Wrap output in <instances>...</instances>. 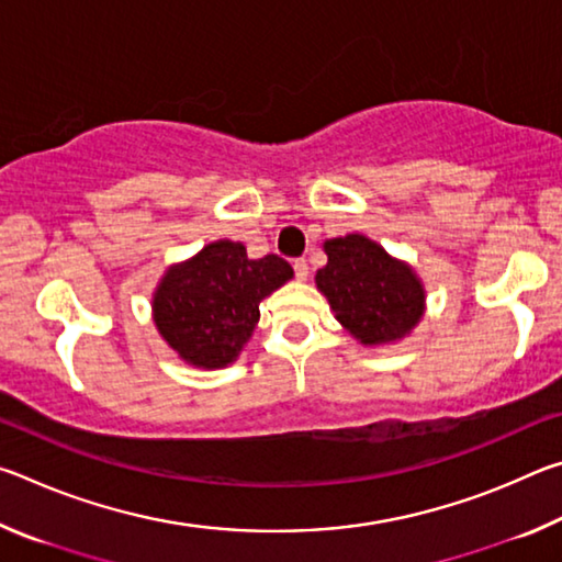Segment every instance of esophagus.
I'll list each match as a JSON object with an SVG mask.
<instances>
[{
	"instance_id": "34e87169",
	"label": "esophagus",
	"mask_w": 562,
	"mask_h": 562,
	"mask_svg": "<svg viewBox=\"0 0 562 562\" xmlns=\"http://www.w3.org/2000/svg\"><path fill=\"white\" fill-rule=\"evenodd\" d=\"M292 268H294V278H297L300 282H302V280H307V274H310L307 260H304V258H297V260L292 262Z\"/></svg>"
}]
</instances>
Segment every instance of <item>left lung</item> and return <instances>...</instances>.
I'll return each mask as SVG.
<instances>
[{"label":"left lung","mask_w":562,"mask_h":562,"mask_svg":"<svg viewBox=\"0 0 562 562\" xmlns=\"http://www.w3.org/2000/svg\"><path fill=\"white\" fill-rule=\"evenodd\" d=\"M325 252L327 265L317 270V290L361 345L402 339L422 319V282L384 247L364 235H347L327 240Z\"/></svg>","instance_id":"8db88e82"}]
</instances>
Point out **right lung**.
I'll return each instance as SVG.
<instances>
[{
    "label": "right lung",
    "mask_w": 562,
    "mask_h": 562,
    "mask_svg": "<svg viewBox=\"0 0 562 562\" xmlns=\"http://www.w3.org/2000/svg\"><path fill=\"white\" fill-rule=\"evenodd\" d=\"M290 278V262L278 255L250 260L243 243H211L160 280L156 327L190 364L225 367L250 339L260 302Z\"/></svg>",
    "instance_id": "right-lung-1"
}]
</instances>
